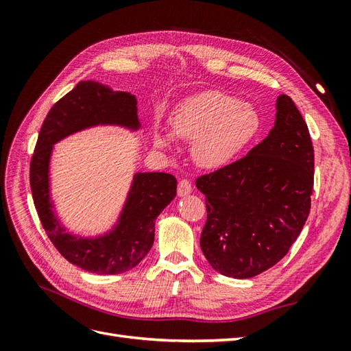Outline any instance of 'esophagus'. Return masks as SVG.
Listing matches in <instances>:
<instances>
[{
	"label": "esophagus",
	"instance_id": "1",
	"mask_svg": "<svg viewBox=\"0 0 351 351\" xmlns=\"http://www.w3.org/2000/svg\"><path fill=\"white\" fill-rule=\"evenodd\" d=\"M177 193L178 196H187L189 193H192V183H190L189 180H182V182L178 183Z\"/></svg>",
	"mask_w": 351,
	"mask_h": 351
}]
</instances>
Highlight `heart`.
I'll use <instances>...</instances> for the list:
<instances>
[{
  "instance_id": "b5f03b06",
  "label": "heart",
  "mask_w": 351,
  "mask_h": 351,
  "mask_svg": "<svg viewBox=\"0 0 351 351\" xmlns=\"http://www.w3.org/2000/svg\"><path fill=\"white\" fill-rule=\"evenodd\" d=\"M173 134L193 142L196 162L206 168L224 167L256 139L262 120L247 102L219 90H205L180 102L171 117ZM169 134H158L156 145L168 147Z\"/></svg>"
}]
</instances>
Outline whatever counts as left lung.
<instances>
[{"label": "left lung", "mask_w": 351, "mask_h": 351, "mask_svg": "<svg viewBox=\"0 0 351 351\" xmlns=\"http://www.w3.org/2000/svg\"><path fill=\"white\" fill-rule=\"evenodd\" d=\"M313 168L307 124L280 95L269 134L239 161L196 178L208 212L200 249L210 267L252 278L280 262L309 217Z\"/></svg>", "instance_id": "1"}]
</instances>
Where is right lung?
Here are the masks:
<instances>
[{
    "mask_svg": "<svg viewBox=\"0 0 351 351\" xmlns=\"http://www.w3.org/2000/svg\"><path fill=\"white\" fill-rule=\"evenodd\" d=\"M137 101L129 92L112 90L98 82H79L54 104L44 120L30 161V189L47 236L76 267L114 275L130 271L151 250L155 221L177 193V180L167 173H137L119 224L108 234L82 239L66 232L49 200V158L52 145L66 136L98 124H117L137 130Z\"/></svg>",
    "mask_w": 351,
    "mask_h": 351,
    "instance_id": "add662e5",
    "label": "right lung"
}]
</instances>
